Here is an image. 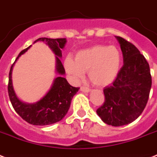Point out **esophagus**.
I'll use <instances>...</instances> for the list:
<instances>
[{"label": "esophagus", "instance_id": "esophagus-1", "mask_svg": "<svg viewBox=\"0 0 157 157\" xmlns=\"http://www.w3.org/2000/svg\"><path fill=\"white\" fill-rule=\"evenodd\" d=\"M81 91H82V92H85V93H89V92L90 91V90L88 87L82 86V87H81Z\"/></svg>", "mask_w": 157, "mask_h": 157}]
</instances>
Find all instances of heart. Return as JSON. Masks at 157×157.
Wrapping results in <instances>:
<instances>
[{
	"mask_svg": "<svg viewBox=\"0 0 157 157\" xmlns=\"http://www.w3.org/2000/svg\"><path fill=\"white\" fill-rule=\"evenodd\" d=\"M121 54L116 46L94 45L76 53L74 61L67 58L64 67L74 81H80L88 71L90 81L97 86H107L117 78Z\"/></svg>",
	"mask_w": 157,
	"mask_h": 157,
	"instance_id": "heart-1",
	"label": "heart"
}]
</instances>
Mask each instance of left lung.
<instances>
[{
  "instance_id": "8db88e82",
  "label": "left lung",
  "mask_w": 157,
  "mask_h": 157,
  "mask_svg": "<svg viewBox=\"0 0 157 157\" xmlns=\"http://www.w3.org/2000/svg\"><path fill=\"white\" fill-rule=\"evenodd\" d=\"M123 54V67L112 86L103 90L105 102L96 112L104 123L122 126L131 123L146 107L151 87L149 64L132 43L116 36Z\"/></svg>"
}]
</instances>
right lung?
<instances>
[{
  "label": "right lung",
  "instance_id": "obj_1",
  "mask_svg": "<svg viewBox=\"0 0 157 157\" xmlns=\"http://www.w3.org/2000/svg\"><path fill=\"white\" fill-rule=\"evenodd\" d=\"M36 41L45 42L56 55L55 71L60 76L54 79L50 90L42 98L36 103H24L17 97L12 84V70L15 62L22 54L28 51L31 47L30 45L19 53L15 62L11 66L9 73L8 93L13 109L24 121L33 125H49L60 121L66 116L71 105V99L80 88L71 86L66 78L62 76L65 74V69L60 58H62V49H63L67 42L66 38L51 39L41 37L35 40L34 43Z\"/></svg>",
  "mask_w": 157,
  "mask_h": 157
}]
</instances>
